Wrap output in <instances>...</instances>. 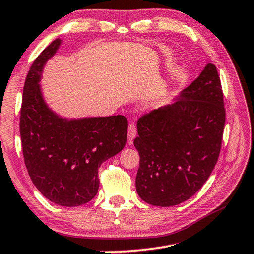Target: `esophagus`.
Returning <instances> with one entry per match:
<instances>
[{"label":"esophagus","mask_w":254,"mask_h":254,"mask_svg":"<svg viewBox=\"0 0 254 254\" xmlns=\"http://www.w3.org/2000/svg\"><path fill=\"white\" fill-rule=\"evenodd\" d=\"M136 135V127L134 123H130L128 124V128H127V140L128 142L133 141V139L135 138Z\"/></svg>","instance_id":"1"}]
</instances>
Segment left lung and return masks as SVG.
Returning <instances> with one entry per match:
<instances>
[{
  "mask_svg": "<svg viewBox=\"0 0 254 254\" xmlns=\"http://www.w3.org/2000/svg\"><path fill=\"white\" fill-rule=\"evenodd\" d=\"M226 113L220 78L208 63L172 105L136 123L140 156L135 188L152 206L182 203L198 192L218 160Z\"/></svg>",
  "mask_w": 254,
  "mask_h": 254,
  "instance_id": "1",
  "label": "left lung"
}]
</instances>
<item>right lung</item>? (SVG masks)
Segmentation results:
<instances>
[{
	"instance_id": "right-lung-1",
	"label": "right lung",
	"mask_w": 254,
	"mask_h": 254,
	"mask_svg": "<svg viewBox=\"0 0 254 254\" xmlns=\"http://www.w3.org/2000/svg\"><path fill=\"white\" fill-rule=\"evenodd\" d=\"M61 42L60 38L53 40L28 72L20 111V136L23 159L35 187L51 202L76 207L97 194L100 165L126 146L127 120L123 115L67 120L47 106L40 90V76Z\"/></svg>"
}]
</instances>
